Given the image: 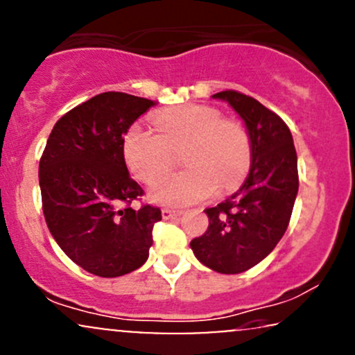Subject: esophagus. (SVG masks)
Instances as JSON below:
<instances>
[{
  "label": "esophagus",
  "mask_w": 355,
  "mask_h": 355,
  "mask_svg": "<svg viewBox=\"0 0 355 355\" xmlns=\"http://www.w3.org/2000/svg\"><path fill=\"white\" fill-rule=\"evenodd\" d=\"M182 215V210H173V209H164L162 210V217L165 220L168 218H173V217H180Z\"/></svg>",
  "instance_id": "esophagus-1"
}]
</instances>
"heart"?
<instances>
[{
  "label": "heart",
  "instance_id": "heart-1",
  "mask_svg": "<svg viewBox=\"0 0 355 355\" xmlns=\"http://www.w3.org/2000/svg\"><path fill=\"white\" fill-rule=\"evenodd\" d=\"M157 133L132 125L123 137V158L137 180L152 183L168 172L175 153L182 152V172L160 178L150 190V200L162 205H189L234 189L245 178L252 162L247 130L223 120L209 105H183L153 118Z\"/></svg>",
  "mask_w": 355,
  "mask_h": 355
}]
</instances>
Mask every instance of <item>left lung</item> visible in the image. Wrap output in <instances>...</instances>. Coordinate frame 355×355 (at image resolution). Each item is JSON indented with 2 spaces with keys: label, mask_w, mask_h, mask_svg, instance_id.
<instances>
[{
  "label": "left lung",
  "mask_w": 355,
  "mask_h": 355,
  "mask_svg": "<svg viewBox=\"0 0 355 355\" xmlns=\"http://www.w3.org/2000/svg\"><path fill=\"white\" fill-rule=\"evenodd\" d=\"M211 98L227 101L245 123L250 172L232 197L205 210L209 229L190 247L211 270L240 274L262 262L287 230L299 190L297 153L282 118L255 98L234 89Z\"/></svg>",
  "instance_id": "1"
}]
</instances>
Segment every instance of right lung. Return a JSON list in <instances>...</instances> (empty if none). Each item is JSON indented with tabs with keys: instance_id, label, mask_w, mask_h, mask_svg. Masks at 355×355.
Returning <instances> with one entry per match:
<instances>
[{
	"instance_id": "right-lung-1",
	"label": "right lung",
	"mask_w": 355,
	"mask_h": 355,
	"mask_svg": "<svg viewBox=\"0 0 355 355\" xmlns=\"http://www.w3.org/2000/svg\"><path fill=\"white\" fill-rule=\"evenodd\" d=\"M155 105L120 92L100 93L61 116L44 146V220L61 250L89 274L120 277L148 259L162 211L130 207L144 190L126 168L123 137Z\"/></svg>"
}]
</instances>
